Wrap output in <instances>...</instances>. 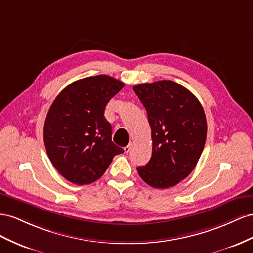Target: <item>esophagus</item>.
Masks as SVG:
<instances>
[{
  "label": "esophagus",
  "instance_id": "1",
  "mask_svg": "<svg viewBox=\"0 0 253 253\" xmlns=\"http://www.w3.org/2000/svg\"><path fill=\"white\" fill-rule=\"evenodd\" d=\"M131 148H132V143H129L127 146H125V147H124V151H125V153H126V154H128V153H129V151H130V150H131Z\"/></svg>",
  "mask_w": 253,
  "mask_h": 253
}]
</instances>
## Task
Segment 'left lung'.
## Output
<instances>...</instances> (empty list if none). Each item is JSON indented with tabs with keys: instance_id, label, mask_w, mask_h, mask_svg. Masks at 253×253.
Masks as SVG:
<instances>
[{
	"instance_id": "left-lung-1",
	"label": "left lung",
	"mask_w": 253,
	"mask_h": 253,
	"mask_svg": "<svg viewBox=\"0 0 253 253\" xmlns=\"http://www.w3.org/2000/svg\"><path fill=\"white\" fill-rule=\"evenodd\" d=\"M147 112L153 153L136 168L140 177L156 189H168L196 167L207 139L204 108L193 93L171 81L133 86Z\"/></svg>"
}]
</instances>
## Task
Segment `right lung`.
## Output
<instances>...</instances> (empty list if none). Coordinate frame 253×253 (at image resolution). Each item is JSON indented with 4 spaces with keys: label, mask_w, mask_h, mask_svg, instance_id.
Masks as SVG:
<instances>
[{
    "label": "right lung",
    "mask_w": 253,
    "mask_h": 253,
    "mask_svg": "<svg viewBox=\"0 0 253 253\" xmlns=\"http://www.w3.org/2000/svg\"><path fill=\"white\" fill-rule=\"evenodd\" d=\"M124 84L108 75L79 79L66 86L47 112L43 139L50 162L70 182L84 185L104 175L124 149L112 142L105 117L109 100Z\"/></svg>",
    "instance_id": "obj_1"
}]
</instances>
